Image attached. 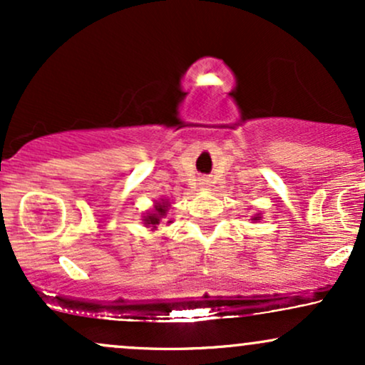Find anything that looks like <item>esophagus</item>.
<instances>
[{"instance_id":"esophagus-1","label":"esophagus","mask_w":365,"mask_h":365,"mask_svg":"<svg viewBox=\"0 0 365 365\" xmlns=\"http://www.w3.org/2000/svg\"><path fill=\"white\" fill-rule=\"evenodd\" d=\"M202 185H204V187H206V185H209V183L206 182V180H204V182H202Z\"/></svg>"}]
</instances>
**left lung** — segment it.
<instances>
[{
  "label": "left lung",
  "instance_id": "1",
  "mask_svg": "<svg viewBox=\"0 0 365 365\" xmlns=\"http://www.w3.org/2000/svg\"><path fill=\"white\" fill-rule=\"evenodd\" d=\"M259 217H261V216H259V215H255V216L252 217V221H259Z\"/></svg>",
  "mask_w": 365,
  "mask_h": 365
}]
</instances>
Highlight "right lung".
<instances>
[{
    "label": "right lung",
    "instance_id": "1",
    "mask_svg": "<svg viewBox=\"0 0 365 365\" xmlns=\"http://www.w3.org/2000/svg\"><path fill=\"white\" fill-rule=\"evenodd\" d=\"M168 200H159V202L154 204V209L150 212H148V215L144 216V225L145 226H150V228H158V225L161 223V220H165L166 217V212H168ZM168 223H171V221H168Z\"/></svg>",
    "mask_w": 365,
    "mask_h": 365
}]
</instances>
